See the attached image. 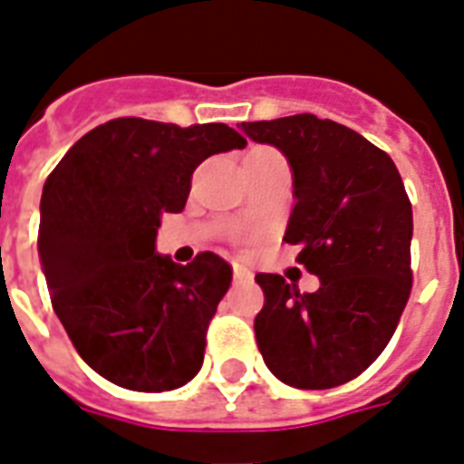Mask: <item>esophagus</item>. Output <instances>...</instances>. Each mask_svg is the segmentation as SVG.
<instances>
[{"mask_svg": "<svg viewBox=\"0 0 464 464\" xmlns=\"http://www.w3.org/2000/svg\"><path fill=\"white\" fill-rule=\"evenodd\" d=\"M233 278L238 281V284H250L252 281V271L243 265H233Z\"/></svg>", "mask_w": 464, "mask_h": 464, "instance_id": "obj_1", "label": "esophagus"}]
</instances>
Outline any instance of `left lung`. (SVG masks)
Listing matches in <instances>:
<instances>
[{"label": "left lung", "instance_id": "1", "mask_svg": "<svg viewBox=\"0 0 464 464\" xmlns=\"http://www.w3.org/2000/svg\"><path fill=\"white\" fill-rule=\"evenodd\" d=\"M293 169L284 240L319 278L300 293L278 274H257L265 307L257 348L293 389H334L355 379L389 345L412 288V205L393 160L348 126L314 114L243 123Z\"/></svg>", "mask_w": 464, "mask_h": 464}]
</instances>
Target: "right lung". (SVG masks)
<instances>
[{"label": "right lung", "mask_w": 464, "mask_h": 464, "mask_svg": "<svg viewBox=\"0 0 464 464\" xmlns=\"http://www.w3.org/2000/svg\"><path fill=\"white\" fill-rule=\"evenodd\" d=\"M245 145L226 123L123 116L82 135L49 173L37 255L52 307L107 382L161 393L202 367L207 326L233 269L214 252L176 265L154 240L161 214L183 212L198 164Z\"/></svg>", "instance_id": "right-lung-1"}]
</instances>
